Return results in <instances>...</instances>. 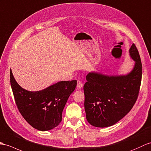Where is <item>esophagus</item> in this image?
<instances>
[{
  "label": "esophagus",
  "mask_w": 151,
  "mask_h": 151,
  "mask_svg": "<svg viewBox=\"0 0 151 151\" xmlns=\"http://www.w3.org/2000/svg\"><path fill=\"white\" fill-rule=\"evenodd\" d=\"M83 86V83L82 82H78V83H77V87H78V89H81L82 87Z\"/></svg>",
  "instance_id": "esophagus-1"
}]
</instances>
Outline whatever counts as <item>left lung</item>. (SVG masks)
Wrapping results in <instances>:
<instances>
[{
    "mask_svg": "<svg viewBox=\"0 0 151 151\" xmlns=\"http://www.w3.org/2000/svg\"><path fill=\"white\" fill-rule=\"evenodd\" d=\"M129 52L135 65L128 75L109 76L89 73L86 76L84 107L87 122L94 127H109L117 123L136 103L142 82V65L134 44Z\"/></svg>",
    "mask_w": 151,
    "mask_h": 151,
    "instance_id": "1",
    "label": "left lung"
}]
</instances>
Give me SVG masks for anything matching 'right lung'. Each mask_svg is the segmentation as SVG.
Segmentation results:
<instances>
[{
    "label": "right lung",
    "mask_w": 151,
    "mask_h": 151,
    "mask_svg": "<svg viewBox=\"0 0 151 151\" xmlns=\"http://www.w3.org/2000/svg\"><path fill=\"white\" fill-rule=\"evenodd\" d=\"M10 83L17 108L23 118L35 129L45 131L61 122L63 109L75 91L77 81H61L40 91H28L17 83L10 69Z\"/></svg>",
    "instance_id": "obj_1"
}]
</instances>
